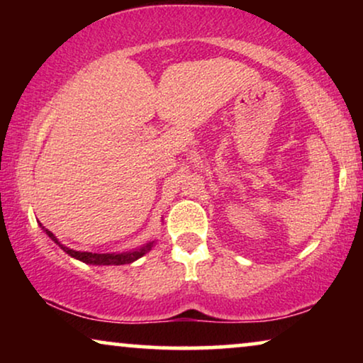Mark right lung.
I'll list each match as a JSON object with an SVG mask.
<instances>
[{"mask_svg": "<svg viewBox=\"0 0 363 363\" xmlns=\"http://www.w3.org/2000/svg\"><path fill=\"white\" fill-rule=\"evenodd\" d=\"M46 235L51 238V240L56 242L62 247L64 251L67 252L69 256L76 257V259L82 261V262H87V264H97V266H121V264H128V262H133L137 261L138 257H142L145 252H148L152 250L153 242H148L147 246L140 247V250L137 251H132V252H122V255H97V252H86V251H74V250H69V247L62 246L61 242L56 240V236L52 235L51 231L46 230Z\"/></svg>", "mask_w": 363, "mask_h": 363, "instance_id": "obj_1", "label": "right lung"}]
</instances>
